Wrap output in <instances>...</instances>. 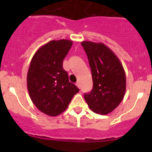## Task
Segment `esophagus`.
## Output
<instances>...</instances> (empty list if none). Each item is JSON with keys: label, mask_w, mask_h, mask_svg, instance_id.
<instances>
[{"label": "esophagus", "mask_w": 152, "mask_h": 152, "mask_svg": "<svg viewBox=\"0 0 152 152\" xmlns=\"http://www.w3.org/2000/svg\"><path fill=\"white\" fill-rule=\"evenodd\" d=\"M76 85L77 86V87H79V88H80V83H79V82H76Z\"/></svg>", "instance_id": "obj_1"}]
</instances>
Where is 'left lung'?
<instances>
[{
    "mask_svg": "<svg viewBox=\"0 0 152 152\" xmlns=\"http://www.w3.org/2000/svg\"><path fill=\"white\" fill-rule=\"evenodd\" d=\"M91 68L93 87L84 97L90 110L99 115L113 112L123 99L126 91V74L114 52L102 42L83 41Z\"/></svg>",
    "mask_w": 152,
    "mask_h": 152,
    "instance_id": "1",
    "label": "left lung"
}]
</instances>
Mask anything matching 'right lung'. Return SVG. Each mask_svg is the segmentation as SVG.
Listing matches in <instances>:
<instances>
[{
  "mask_svg": "<svg viewBox=\"0 0 152 152\" xmlns=\"http://www.w3.org/2000/svg\"><path fill=\"white\" fill-rule=\"evenodd\" d=\"M73 45L69 39L51 40L39 48L32 57L27 73V87L37 108L49 116H56L68 107L79 91L68 80L62 62Z\"/></svg>",
  "mask_w": 152,
  "mask_h": 152,
  "instance_id": "add662e5",
  "label": "right lung"
}]
</instances>
